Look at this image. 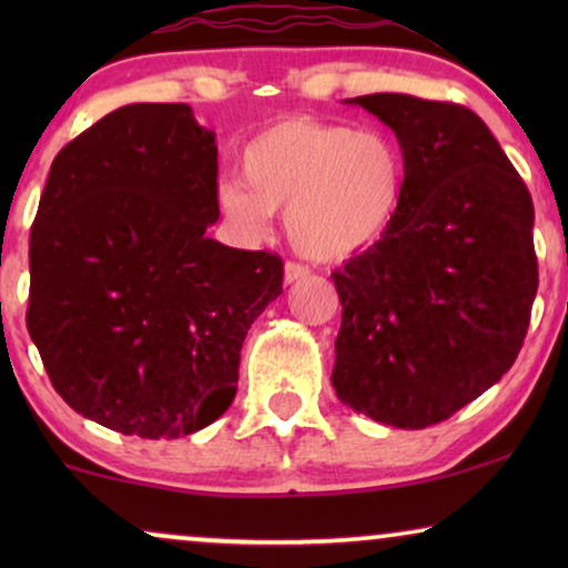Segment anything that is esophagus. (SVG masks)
Returning <instances> with one entry per match:
<instances>
[{
    "instance_id": "esophagus-1",
    "label": "esophagus",
    "mask_w": 568,
    "mask_h": 568,
    "mask_svg": "<svg viewBox=\"0 0 568 568\" xmlns=\"http://www.w3.org/2000/svg\"><path fill=\"white\" fill-rule=\"evenodd\" d=\"M310 276V268L307 266H300V263H284V284H294V282H302V278Z\"/></svg>"
}]
</instances>
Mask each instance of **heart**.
Returning a JSON list of instances; mask_svg holds the SVG:
<instances>
[{
  "instance_id": "b5f03b06",
  "label": "heart",
  "mask_w": 568,
  "mask_h": 568,
  "mask_svg": "<svg viewBox=\"0 0 568 568\" xmlns=\"http://www.w3.org/2000/svg\"><path fill=\"white\" fill-rule=\"evenodd\" d=\"M406 158L383 131L321 119H282L240 150V178L216 185L224 216L263 235L284 212L292 247L317 263L369 251L398 220Z\"/></svg>"
}]
</instances>
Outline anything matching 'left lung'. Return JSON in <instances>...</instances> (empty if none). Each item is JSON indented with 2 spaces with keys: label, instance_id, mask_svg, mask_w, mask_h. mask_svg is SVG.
<instances>
[{
  "label": "left lung",
  "instance_id": "8db88e82",
  "mask_svg": "<svg viewBox=\"0 0 568 568\" xmlns=\"http://www.w3.org/2000/svg\"><path fill=\"white\" fill-rule=\"evenodd\" d=\"M344 103L395 131L406 196L387 235L333 271L344 310L331 383L356 414L426 429L523 348L538 292L532 199L468 108L398 92Z\"/></svg>",
  "mask_w": 568,
  "mask_h": 568
}]
</instances>
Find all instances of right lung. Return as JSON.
Masks as SVG:
<instances>
[{
    "instance_id": "right-lung-1",
    "label": "right lung",
    "mask_w": 568,
    "mask_h": 568,
    "mask_svg": "<svg viewBox=\"0 0 568 568\" xmlns=\"http://www.w3.org/2000/svg\"><path fill=\"white\" fill-rule=\"evenodd\" d=\"M214 131L185 103H131L57 154L30 230L28 333L90 422L142 439L204 429L282 294V258L206 237Z\"/></svg>"
}]
</instances>
